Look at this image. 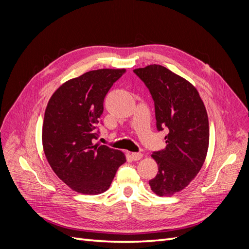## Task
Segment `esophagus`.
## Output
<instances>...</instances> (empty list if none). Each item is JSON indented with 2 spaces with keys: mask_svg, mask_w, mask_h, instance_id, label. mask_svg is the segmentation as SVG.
<instances>
[{
  "mask_svg": "<svg viewBox=\"0 0 249 249\" xmlns=\"http://www.w3.org/2000/svg\"><path fill=\"white\" fill-rule=\"evenodd\" d=\"M142 154L141 153H132L131 154V157H132V159L134 160V161H138V160H140L141 158H142Z\"/></svg>",
  "mask_w": 249,
  "mask_h": 249,
  "instance_id": "1",
  "label": "esophagus"
}]
</instances>
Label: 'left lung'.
<instances>
[{
  "mask_svg": "<svg viewBox=\"0 0 249 249\" xmlns=\"http://www.w3.org/2000/svg\"><path fill=\"white\" fill-rule=\"evenodd\" d=\"M154 100L158 131L167 130L166 147L153 153L157 176L149 180L159 196L183 190L196 177L209 147L205 105L191 83L158 64L134 70Z\"/></svg>",
  "mask_w": 249,
  "mask_h": 249,
  "instance_id": "8db88e82",
  "label": "left lung"
}]
</instances>
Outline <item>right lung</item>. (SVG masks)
<instances>
[{
    "label": "right lung",
    "instance_id": "add662e5",
    "mask_svg": "<svg viewBox=\"0 0 249 249\" xmlns=\"http://www.w3.org/2000/svg\"><path fill=\"white\" fill-rule=\"evenodd\" d=\"M124 72H85L65 82L49 101L42 125L44 154L58 178L79 193L105 192L125 162L120 150L95 143L105 96Z\"/></svg>",
    "mask_w": 249,
    "mask_h": 249
}]
</instances>
